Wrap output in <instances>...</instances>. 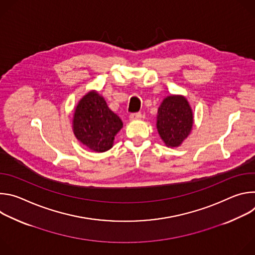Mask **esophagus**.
I'll return each mask as SVG.
<instances>
[{
  "mask_svg": "<svg viewBox=\"0 0 255 255\" xmlns=\"http://www.w3.org/2000/svg\"><path fill=\"white\" fill-rule=\"evenodd\" d=\"M130 120H139L141 118V113L140 112H136V113H132L129 116Z\"/></svg>",
  "mask_w": 255,
  "mask_h": 255,
  "instance_id": "obj_1",
  "label": "esophagus"
}]
</instances>
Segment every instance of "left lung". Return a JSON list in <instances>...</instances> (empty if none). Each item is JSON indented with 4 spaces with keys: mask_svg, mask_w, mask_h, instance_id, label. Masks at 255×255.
Here are the masks:
<instances>
[{
    "mask_svg": "<svg viewBox=\"0 0 255 255\" xmlns=\"http://www.w3.org/2000/svg\"><path fill=\"white\" fill-rule=\"evenodd\" d=\"M157 130L167 146L176 147L190 134L193 127V112L181 96H169L158 108Z\"/></svg>",
    "mask_w": 255,
    "mask_h": 255,
    "instance_id": "1",
    "label": "left lung"
}]
</instances>
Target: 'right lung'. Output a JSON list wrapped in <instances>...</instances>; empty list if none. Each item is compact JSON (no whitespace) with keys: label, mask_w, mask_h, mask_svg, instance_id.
I'll list each match as a JSON object with an SVG mask.
<instances>
[{"label":"right lung","mask_w":255,"mask_h":255,"mask_svg":"<svg viewBox=\"0 0 255 255\" xmlns=\"http://www.w3.org/2000/svg\"><path fill=\"white\" fill-rule=\"evenodd\" d=\"M72 124L76 137L96 152L110 149L115 135L123 127L121 119L96 92H90L80 101Z\"/></svg>","instance_id":"add662e5"}]
</instances>
